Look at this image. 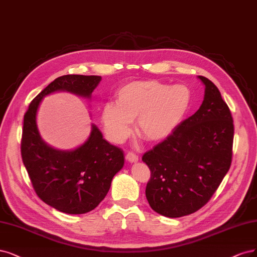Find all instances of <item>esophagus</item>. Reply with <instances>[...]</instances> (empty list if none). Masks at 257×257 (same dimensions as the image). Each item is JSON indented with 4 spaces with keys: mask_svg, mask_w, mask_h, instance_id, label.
I'll list each match as a JSON object with an SVG mask.
<instances>
[{
    "mask_svg": "<svg viewBox=\"0 0 257 257\" xmlns=\"http://www.w3.org/2000/svg\"><path fill=\"white\" fill-rule=\"evenodd\" d=\"M125 158H126V161L130 162V163H136V162H138V156L135 153H133V152L126 153Z\"/></svg>",
    "mask_w": 257,
    "mask_h": 257,
    "instance_id": "1",
    "label": "esophagus"
}]
</instances>
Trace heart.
Instances as JSON below:
<instances>
[{
  "label": "heart",
  "mask_w": 257,
  "mask_h": 257,
  "mask_svg": "<svg viewBox=\"0 0 257 257\" xmlns=\"http://www.w3.org/2000/svg\"><path fill=\"white\" fill-rule=\"evenodd\" d=\"M191 92L184 85L170 86L155 79L131 82L119 88L116 103L101 111L104 131L113 143H122L136 119L137 134L148 141H161L179 126L188 111Z\"/></svg>",
  "instance_id": "1"
}]
</instances>
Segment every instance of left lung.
<instances>
[{
  "label": "left lung",
  "instance_id": "obj_1",
  "mask_svg": "<svg viewBox=\"0 0 257 257\" xmlns=\"http://www.w3.org/2000/svg\"><path fill=\"white\" fill-rule=\"evenodd\" d=\"M200 108L143 156L150 178L146 197L166 217L190 215L213 197L232 163L234 124L216 85L204 76Z\"/></svg>",
  "mask_w": 257,
  "mask_h": 257
}]
</instances>
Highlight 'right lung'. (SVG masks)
Wrapping results in <instances>:
<instances>
[{
    "mask_svg": "<svg viewBox=\"0 0 257 257\" xmlns=\"http://www.w3.org/2000/svg\"><path fill=\"white\" fill-rule=\"evenodd\" d=\"M100 81L98 75L59 76L31 102L24 114L21 156L34 190L44 203L66 214H85L98 206L124 165V155L103 139L95 125L86 143L73 151L49 147L37 130V109L43 96L57 90L90 98Z\"/></svg>",
    "mask_w": 257,
    "mask_h": 257,
    "instance_id": "obj_1",
    "label": "right lung"
}]
</instances>
